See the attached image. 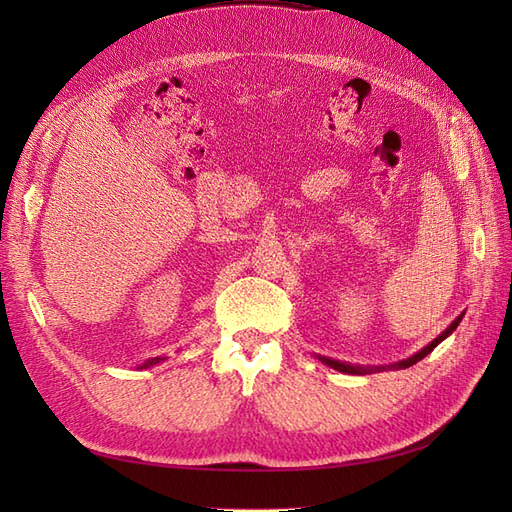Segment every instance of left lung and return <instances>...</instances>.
<instances>
[{"label":"left lung","mask_w":512,"mask_h":512,"mask_svg":"<svg viewBox=\"0 0 512 512\" xmlns=\"http://www.w3.org/2000/svg\"><path fill=\"white\" fill-rule=\"evenodd\" d=\"M461 322V316L451 324V327H448L444 333H440L436 339H433V342L429 344V346H425L421 352H416L414 356H410V359H406V361H401V363H397V365H393V367H399V369H406V367H410V365H414V363H418L421 359H425V356L436 348L442 339H446L448 335H451L455 329H457V324ZM320 361L322 363H327L329 367H333V369H339V371H344V374H367V371H371V369H365V367H352V365H346V363H339V361H331V359H322L320 356Z\"/></svg>","instance_id":"left-lung-1"}]
</instances>
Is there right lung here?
<instances>
[{
  "instance_id": "right-lung-1",
  "label": "right lung",
  "mask_w": 512,
  "mask_h": 512,
  "mask_svg": "<svg viewBox=\"0 0 512 512\" xmlns=\"http://www.w3.org/2000/svg\"><path fill=\"white\" fill-rule=\"evenodd\" d=\"M158 361H160V359H151V361H147V363H145L143 367H149V365H153V363H158Z\"/></svg>"
}]
</instances>
